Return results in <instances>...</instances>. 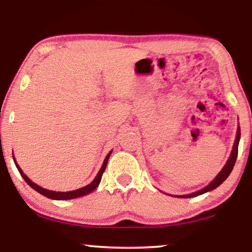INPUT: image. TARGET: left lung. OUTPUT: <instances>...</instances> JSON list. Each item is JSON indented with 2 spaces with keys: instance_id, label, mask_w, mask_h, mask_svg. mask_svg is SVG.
I'll return each instance as SVG.
<instances>
[{
  "instance_id": "8db88e82",
  "label": "left lung",
  "mask_w": 252,
  "mask_h": 252,
  "mask_svg": "<svg viewBox=\"0 0 252 252\" xmlns=\"http://www.w3.org/2000/svg\"><path fill=\"white\" fill-rule=\"evenodd\" d=\"M240 137H241V130H240V126L237 127V132H236V137H235V142H234L232 153H230V156L227 160V163L225 164V166L222 167V170L219 172V174L213 179V180L210 182V184L204 187L201 190L192 192V194H188V195H180V196H175V197H180V198H189V197H196V196L204 194V192L211 191L213 189H216L217 187H219L220 185L222 184L223 181L228 178V175L232 172L234 165H235L236 158H237V153H239V142H240Z\"/></svg>"
}]
</instances>
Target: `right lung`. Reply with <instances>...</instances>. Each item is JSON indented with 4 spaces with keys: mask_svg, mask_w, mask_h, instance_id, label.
Returning <instances> with one entry per match:
<instances>
[{
    "mask_svg": "<svg viewBox=\"0 0 252 252\" xmlns=\"http://www.w3.org/2000/svg\"><path fill=\"white\" fill-rule=\"evenodd\" d=\"M111 153H112V150L110 151L108 155H106L105 159H104V161H103V164H102L101 170H99L97 175H96L95 179L91 182V184L87 185V186H85V187H82L80 189H77V190H72V191H53V190H48V189H44L42 187H40V186H37L36 184H34V182L31 180V179L27 178L26 174H24V172H23L22 168H20L19 165L16 163L15 157H13V156L12 157H13V160H15V164H16L17 168H18L20 175H22L24 180L27 182V185H30L31 187L34 189V190H36L37 192H40L41 195L46 196V197L50 198V199H57V201H65V199H73V198L81 197V196L87 195V194H89V192H92L93 190H95V189L97 188V186L99 185V182H101L103 172L105 171L106 164H108V160H109L110 155H111Z\"/></svg>",
    "mask_w": 252,
    "mask_h": 252,
    "instance_id": "1",
    "label": "right lung"
}]
</instances>
